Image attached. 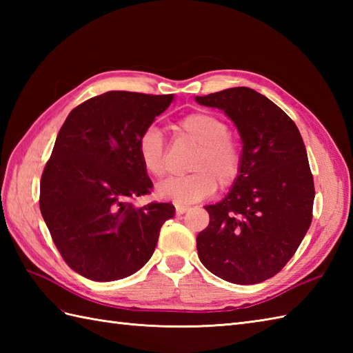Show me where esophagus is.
Returning a JSON list of instances; mask_svg holds the SVG:
<instances>
[{"label":"esophagus","instance_id":"1","mask_svg":"<svg viewBox=\"0 0 353 353\" xmlns=\"http://www.w3.org/2000/svg\"><path fill=\"white\" fill-rule=\"evenodd\" d=\"M188 206H185V205H176V214L177 215H181V214H185L186 211H188Z\"/></svg>","mask_w":353,"mask_h":353}]
</instances>
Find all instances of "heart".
<instances>
[{"instance_id":"b5f03b06","label":"heart","mask_w":353,"mask_h":353,"mask_svg":"<svg viewBox=\"0 0 353 353\" xmlns=\"http://www.w3.org/2000/svg\"><path fill=\"white\" fill-rule=\"evenodd\" d=\"M181 138L197 144L188 168L190 174L165 179L156 186L162 199L176 205H190L203 200L220 188L236 182L243 170V144L228 123L211 112H194L176 124ZM138 154L148 176L159 179L167 171V147L162 133L148 127L138 141Z\"/></svg>"}]
</instances>
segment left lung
<instances>
[{"instance_id": "8db88e82", "label": "left lung", "mask_w": 353, "mask_h": 353, "mask_svg": "<svg viewBox=\"0 0 353 353\" xmlns=\"http://www.w3.org/2000/svg\"><path fill=\"white\" fill-rule=\"evenodd\" d=\"M224 110L243 139V170L220 203L205 206L199 258L221 279L250 285L277 274L312 221L314 179L297 125L267 97L230 88L196 97Z\"/></svg>"}]
</instances>
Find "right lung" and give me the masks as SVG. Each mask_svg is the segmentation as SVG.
Listing matches in <instances>:
<instances>
[{
  "label": "right lung",
  "mask_w": 353,
  "mask_h": 353,
  "mask_svg": "<svg viewBox=\"0 0 353 353\" xmlns=\"http://www.w3.org/2000/svg\"><path fill=\"white\" fill-rule=\"evenodd\" d=\"M172 94L109 91L79 104L59 130L41 179L39 206L59 253L97 282L137 273L152 258L171 203L137 208L153 183L138 141Z\"/></svg>",
  "instance_id": "1"
}]
</instances>
